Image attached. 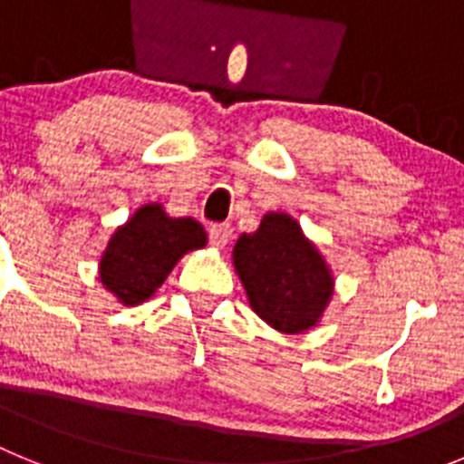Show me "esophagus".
I'll list each match as a JSON object with an SVG mask.
<instances>
[{"label":"esophagus","instance_id":"34e87169","mask_svg":"<svg viewBox=\"0 0 464 464\" xmlns=\"http://www.w3.org/2000/svg\"><path fill=\"white\" fill-rule=\"evenodd\" d=\"M232 237V227L229 225H211L208 227V241H211L213 248H225Z\"/></svg>","mask_w":464,"mask_h":464}]
</instances>
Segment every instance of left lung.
Listing matches in <instances>:
<instances>
[{
    "mask_svg": "<svg viewBox=\"0 0 464 464\" xmlns=\"http://www.w3.org/2000/svg\"><path fill=\"white\" fill-rule=\"evenodd\" d=\"M232 262L251 309L283 334L318 325L334 295L330 265L290 213H265L253 235L237 239Z\"/></svg>",
    "mask_w": 464,
    "mask_h": 464,
    "instance_id": "obj_1",
    "label": "left lung"
}]
</instances>
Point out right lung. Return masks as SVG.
Returning <instances> with one entry per match:
<instances>
[{
  "label": "right lung",
  "mask_w": 464,
  "mask_h": 464,
  "mask_svg": "<svg viewBox=\"0 0 464 464\" xmlns=\"http://www.w3.org/2000/svg\"><path fill=\"white\" fill-rule=\"evenodd\" d=\"M207 246L195 218H171L160 202L143 204L116 227L100 260V281L122 306H137L155 295L176 262Z\"/></svg>",
  "instance_id": "obj_1"
}]
</instances>
